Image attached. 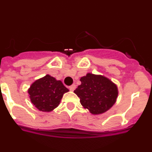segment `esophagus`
<instances>
[{
	"mask_svg": "<svg viewBox=\"0 0 152 152\" xmlns=\"http://www.w3.org/2000/svg\"><path fill=\"white\" fill-rule=\"evenodd\" d=\"M75 88H76V86H75V84H72V85L69 86V90L70 91H75Z\"/></svg>",
	"mask_w": 152,
	"mask_h": 152,
	"instance_id": "34e87169",
	"label": "esophagus"
}]
</instances>
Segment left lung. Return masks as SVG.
I'll return each instance as SVG.
<instances>
[{
	"label": "left lung",
	"mask_w": 152,
	"mask_h": 152,
	"mask_svg": "<svg viewBox=\"0 0 152 152\" xmlns=\"http://www.w3.org/2000/svg\"><path fill=\"white\" fill-rule=\"evenodd\" d=\"M80 80L81 84L74 92L80 98L81 105L91 113H103L115 103L118 91L110 80L89 73Z\"/></svg>",
	"instance_id": "left-lung-1"
}]
</instances>
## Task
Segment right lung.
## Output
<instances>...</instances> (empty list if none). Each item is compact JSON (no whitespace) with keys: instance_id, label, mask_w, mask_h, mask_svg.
<instances>
[{"instance_id":"add662e5","label":"right lung","mask_w":152,"mask_h":152,"mask_svg":"<svg viewBox=\"0 0 152 152\" xmlns=\"http://www.w3.org/2000/svg\"><path fill=\"white\" fill-rule=\"evenodd\" d=\"M68 91L61 80L47 75L36 80L28 91L31 102L40 111L49 112L59 105L64 93Z\"/></svg>"}]
</instances>
